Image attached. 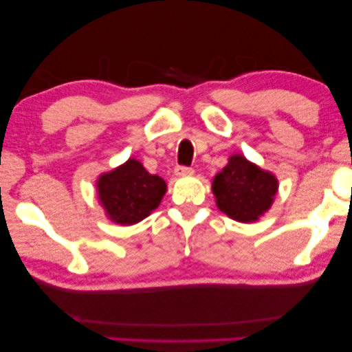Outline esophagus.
<instances>
[{"label": "esophagus", "instance_id": "esophagus-1", "mask_svg": "<svg viewBox=\"0 0 352 352\" xmlns=\"http://www.w3.org/2000/svg\"><path fill=\"white\" fill-rule=\"evenodd\" d=\"M175 175L176 176H190V175H194V170L189 166H176Z\"/></svg>", "mask_w": 352, "mask_h": 352}]
</instances>
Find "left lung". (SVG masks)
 I'll use <instances>...</instances> for the list:
<instances>
[{"mask_svg":"<svg viewBox=\"0 0 352 352\" xmlns=\"http://www.w3.org/2000/svg\"><path fill=\"white\" fill-rule=\"evenodd\" d=\"M277 189L278 182L272 173L261 170L237 153L213 179L216 205L239 223L258 221L271 208Z\"/></svg>","mask_w":352,"mask_h":352,"instance_id":"obj_1","label":"left lung"}]
</instances>
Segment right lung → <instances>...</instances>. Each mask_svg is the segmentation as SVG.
Listing matches in <instances>:
<instances>
[{
    "label": "right lung",
    "mask_w": 352,
    "mask_h": 352,
    "mask_svg": "<svg viewBox=\"0 0 352 352\" xmlns=\"http://www.w3.org/2000/svg\"><path fill=\"white\" fill-rule=\"evenodd\" d=\"M166 182L151 175L141 162L129 158L98 179V195L109 219L122 226L136 224L158 208Z\"/></svg>",
    "instance_id": "add662e5"
}]
</instances>
